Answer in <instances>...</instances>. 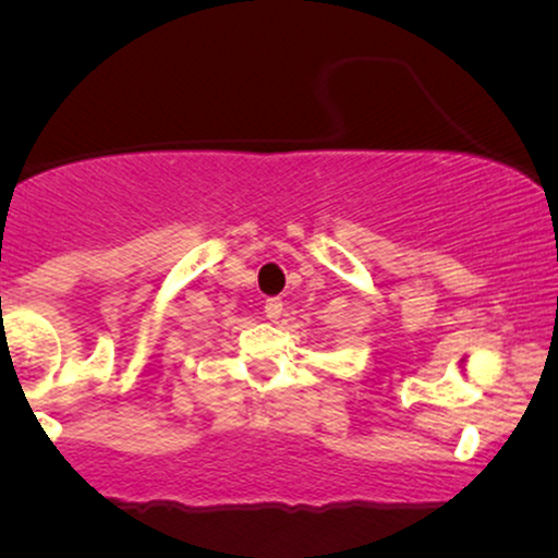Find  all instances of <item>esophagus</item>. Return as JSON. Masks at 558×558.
I'll use <instances>...</instances> for the list:
<instances>
[{"mask_svg": "<svg viewBox=\"0 0 558 558\" xmlns=\"http://www.w3.org/2000/svg\"><path fill=\"white\" fill-rule=\"evenodd\" d=\"M265 315H267V319H270V323H278V319L283 317V301H280V299H267Z\"/></svg>", "mask_w": 558, "mask_h": 558, "instance_id": "1", "label": "esophagus"}]
</instances>
